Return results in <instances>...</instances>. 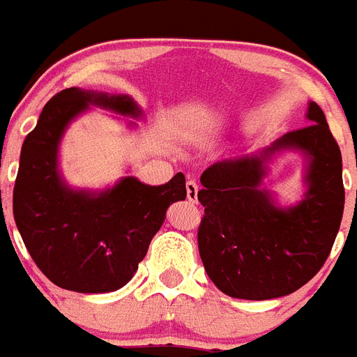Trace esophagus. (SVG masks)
<instances>
[{"instance_id":"esophagus-1","label":"esophagus","mask_w":357,"mask_h":357,"mask_svg":"<svg viewBox=\"0 0 357 357\" xmlns=\"http://www.w3.org/2000/svg\"><path fill=\"white\" fill-rule=\"evenodd\" d=\"M185 193H188V200L191 204H195L199 200V184L195 181H188L185 182Z\"/></svg>"}]
</instances>
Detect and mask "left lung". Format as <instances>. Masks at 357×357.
<instances>
[{
    "label": "left lung",
    "instance_id": "left-lung-1",
    "mask_svg": "<svg viewBox=\"0 0 357 357\" xmlns=\"http://www.w3.org/2000/svg\"><path fill=\"white\" fill-rule=\"evenodd\" d=\"M308 126L263 151L215 162L202 173L199 253L213 284L226 296L264 301L288 296L325 264L344 208L343 164L325 113L308 104ZM287 149L307 157V193L281 208L262 188L267 162Z\"/></svg>",
    "mask_w": 357,
    "mask_h": 357
}]
</instances>
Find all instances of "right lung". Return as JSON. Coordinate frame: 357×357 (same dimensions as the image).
Masks as SVG:
<instances>
[{
	"label": "right lung",
	"mask_w": 357,
	"mask_h": 357,
	"mask_svg": "<svg viewBox=\"0 0 357 357\" xmlns=\"http://www.w3.org/2000/svg\"><path fill=\"white\" fill-rule=\"evenodd\" d=\"M91 105L142 116L128 94L78 87L54 94L22 146L13 211L32 261L56 287L104 294L131 281L169 204L185 199V178L176 173L167 184L147 185L123 176L104 191L69 188L58 149L67 126Z\"/></svg>",
	"instance_id": "obj_1"
}]
</instances>
